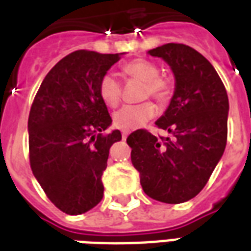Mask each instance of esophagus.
I'll list each match as a JSON object with an SVG mask.
<instances>
[{
	"label": "esophagus",
	"instance_id": "1",
	"mask_svg": "<svg viewBox=\"0 0 251 251\" xmlns=\"http://www.w3.org/2000/svg\"><path fill=\"white\" fill-rule=\"evenodd\" d=\"M127 136H129V131H122V140H126L127 138Z\"/></svg>",
	"mask_w": 251,
	"mask_h": 251
}]
</instances>
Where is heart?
<instances>
[{"instance_id":"heart-1","label":"heart","mask_w":251,"mask_h":251,"mask_svg":"<svg viewBox=\"0 0 251 251\" xmlns=\"http://www.w3.org/2000/svg\"><path fill=\"white\" fill-rule=\"evenodd\" d=\"M122 74L127 79H136L144 82L142 98L152 97L158 102H167L172 91V83L168 77L160 76L158 68L154 63L145 59H134L122 66ZM98 93L103 103L109 107H115L120 103L122 95L121 82L113 74H104L100 77ZM156 114V107L151 102H142L138 104H126L115 111L113 117L115 127L121 130L130 131L145 125Z\"/></svg>"}]
</instances>
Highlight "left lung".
Returning a JSON list of instances; mask_svg holds the SVG:
<instances>
[{
    "label": "left lung",
    "mask_w": 251,
    "mask_h": 251,
    "mask_svg": "<svg viewBox=\"0 0 251 251\" xmlns=\"http://www.w3.org/2000/svg\"><path fill=\"white\" fill-rule=\"evenodd\" d=\"M148 53L168 63L175 75L174 97L156 121L172 137L138 129L126 142L144 192L168 204L184 203L204 188L223 156L228 98L215 68L194 48L169 43Z\"/></svg>",
    "instance_id": "obj_1"
}]
</instances>
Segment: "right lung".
Returning <instances> with one entry per match:
<instances>
[{"mask_svg": "<svg viewBox=\"0 0 251 251\" xmlns=\"http://www.w3.org/2000/svg\"><path fill=\"white\" fill-rule=\"evenodd\" d=\"M121 55L86 50L67 55L47 74L30 107V168L48 199L68 215L87 212L103 198L109 151L122 136L102 134L111 117L98 86Z\"/></svg>", "mask_w": 251, "mask_h": 251, "instance_id": "add662e5", "label": "right lung"}]
</instances>
